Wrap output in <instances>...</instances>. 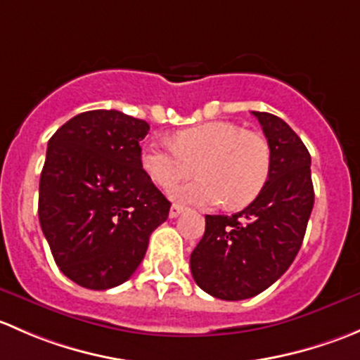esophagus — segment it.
I'll return each mask as SVG.
<instances>
[{
	"label": "esophagus",
	"mask_w": 360,
	"mask_h": 360,
	"mask_svg": "<svg viewBox=\"0 0 360 360\" xmlns=\"http://www.w3.org/2000/svg\"><path fill=\"white\" fill-rule=\"evenodd\" d=\"M183 207H181V205H176V203H174V205L172 207H170V212H169V216L170 217H177V216H179V214L181 212H183Z\"/></svg>",
	"instance_id": "esophagus-1"
}]
</instances>
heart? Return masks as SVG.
<instances>
[{
    "mask_svg": "<svg viewBox=\"0 0 360 360\" xmlns=\"http://www.w3.org/2000/svg\"><path fill=\"white\" fill-rule=\"evenodd\" d=\"M172 146L148 144L141 163L163 190L195 176L200 179L177 188L181 203L216 207L226 200L231 209L249 205L263 191L271 170V150L261 134L237 123L209 122L174 134Z\"/></svg>",
    "mask_w": 360,
    "mask_h": 360,
    "instance_id": "1",
    "label": "heart"
}]
</instances>
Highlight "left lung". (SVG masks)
I'll return each mask as SVG.
<instances>
[{"label": "left lung", "instance_id": "1", "mask_svg": "<svg viewBox=\"0 0 360 360\" xmlns=\"http://www.w3.org/2000/svg\"><path fill=\"white\" fill-rule=\"evenodd\" d=\"M252 115L270 144V177L240 212L205 216V233L190 257L198 288L226 301L256 296L285 274L314 209L311 158L303 141L278 116Z\"/></svg>", "mask_w": 360, "mask_h": 360}]
</instances>
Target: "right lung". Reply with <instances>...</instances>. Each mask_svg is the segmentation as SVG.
<instances>
[{
  "mask_svg": "<svg viewBox=\"0 0 360 360\" xmlns=\"http://www.w3.org/2000/svg\"><path fill=\"white\" fill-rule=\"evenodd\" d=\"M150 125L116 110L76 115L49 141L38 216L57 266L86 289L129 281L170 202L141 163Z\"/></svg>",
  "mask_w": 360,
  "mask_h": 360,
  "instance_id": "right-lung-1",
  "label": "right lung"
}]
</instances>
